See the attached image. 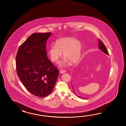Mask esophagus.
Returning <instances> with one entry per match:
<instances>
[{"instance_id": "esophagus-1", "label": "esophagus", "mask_w": 126, "mask_h": 126, "mask_svg": "<svg viewBox=\"0 0 126 126\" xmlns=\"http://www.w3.org/2000/svg\"><path fill=\"white\" fill-rule=\"evenodd\" d=\"M60 73H62V74L66 72V71L64 70H61L60 71Z\"/></svg>"}]
</instances>
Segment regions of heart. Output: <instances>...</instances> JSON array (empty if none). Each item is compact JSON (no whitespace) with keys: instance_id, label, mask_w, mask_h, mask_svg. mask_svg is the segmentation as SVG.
<instances>
[{"instance_id":"heart-1","label":"heart","mask_w":126,"mask_h":126,"mask_svg":"<svg viewBox=\"0 0 126 126\" xmlns=\"http://www.w3.org/2000/svg\"><path fill=\"white\" fill-rule=\"evenodd\" d=\"M55 45L51 46L48 50V56L52 62H59L62 52L65 58L59 65L60 67L66 66L70 62L75 64L79 61L82 51V44L80 40L72 37H65L57 40Z\"/></svg>"}]
</instances>
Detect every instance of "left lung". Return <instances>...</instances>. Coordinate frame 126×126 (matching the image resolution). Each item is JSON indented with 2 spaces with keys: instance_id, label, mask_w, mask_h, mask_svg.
I'll return each instance as SVG.
<instances>
[{
  "instance_id": "left-lung-1",
  "label": "left lung",
  "mask_w": 126,
  "mask_h": 126,
  "mask_svg": "<svg viewBox=\"0 0 126 126\" xmlns=\"http://www.w3.org/2000/svg\"><path fill=\"white\" fill-rule=\"evenodd\" d=\"M99 49H100V50H101L104 53H105V54H107L108 55H109V54H108V51H107V49L106 48V47H105V45H104V44H103V43L102 42V41L100 40L99 39ZM72 87L73 91L74 92V93H75V94H76V93L75 92V90H74V88H73V86H72ZM78 97H79L80 98H81V97L79 96L78 95Z\"/></svg>"
}]
</instances>
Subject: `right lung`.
I'll return each mask as SVG.
<instances>
[{
    "instance_id": "obj_1",
    "label": "right lung",
    "mask_w": 126,
    "mask_h": 126,
    "mask_svg": "<svg viewBox=\"0 0 126 126\" xmlns=\"http://www.w3.org/2000/svg\"><path fill=\"white\" fill-rule=\"evenodd\" d=\"M52 33H35L20 46L16 54L17 74L25 88L36 96L50 94L59 71L47 57L46 43Z\"/></svg>"
}]
</instances>
